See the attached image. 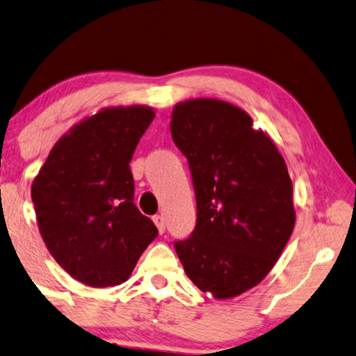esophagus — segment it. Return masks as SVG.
<instances>
[{
  "label": "esophagus",
  "mask_w": 356,
  "mask_h": 356,
  "mask_svg": "<svg viewBox=\"0 0 356 356\" xmlns=\"http://www.w3.org/2000/svg\"><path fill=\"white\" fill-rule=\"evenodd\" d=\"M153 221H154V225L158 226L159 233L163 234L164 231H165V221H164V216H163V215H154V216H153Z\"/></svg>",
  "instance_id": "1"
}]
</instances>
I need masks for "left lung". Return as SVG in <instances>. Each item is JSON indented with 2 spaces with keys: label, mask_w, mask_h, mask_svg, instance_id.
Here are the masks:
<instances>
[{
  "label": "left lung",
  "mask_w": 356,
  "mask_h": 356,
  "mask_svg": "<svg viewBox=\"0 0 356 356\" xmlns=\"http://www.w3.org/2000/svg\"><path fill=\"white\" fill-rule=\"evenodd\" d=\"M170 134L197 200L195 229L175 252L203 293L238 296L267 277L295 227L285 159L248 113L218 99L177 104Z\"/></svg>",
  "instance_id": "1"
}]
</instances>
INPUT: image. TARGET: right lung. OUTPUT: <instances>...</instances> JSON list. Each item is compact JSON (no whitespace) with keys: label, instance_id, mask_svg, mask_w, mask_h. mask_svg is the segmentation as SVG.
Masks as SVG:
<instances>
[{"label":"right lung","instance_id":"obj_1","mask_svg":"<svg viewBox=\"0 0 356 356\" xmlns=\"http://www.w3.org/2000/svg\"><path fill=\"white\" fill-rule=\"evenodd\" d=\"M154 112L104 108L61 136L32 184L42 239L74 280L120 285L158 227L134 203L130 161Z\"/></svg>","mask_w":356,"mask_h":356}]
</instances>
